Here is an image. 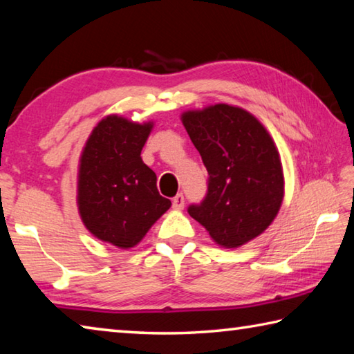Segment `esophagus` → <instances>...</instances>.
Listing matches in <instances>:
<instances>
[{
	"mask_svg": "<svg viewBox=\"0 0 354 354\" xmlns=\"http://www.w3.org/2000/svg\"><path fill=\"white\" fill-rule=\"evenodd\" d=\"M171 204H173V209H175V210H183L184 209V195L178 194L175 198L171 199Z\"/></svg>",
	"mask_w": 354,
	"mask_h": 354,
	"instance_id": "34e87169",
	"label": "esophagus"
}]
</instances>
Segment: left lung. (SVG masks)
<instances>
[{
    "label": "left lung",
    "instance_id": "8db88e82",
    "mask_svg": "<svg viewBox=\"0 0 354 354\" xmlns=\"http://www.w3.org/2000/svg\"><path fill=\"white\" fill-rule=\"evenodd\" d=\"M181 122L209 173L207 196L189 214L218 246L240 248L271 226L285 196L274 139L254 114L215 104L187 110Z\"/></svg>",
    "mask_w": 354,
    "mask_h": 354
}]
</instances>
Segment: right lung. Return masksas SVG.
I'll return each mask as SVG.
<instances>
[{"label":"right lung","mask_w":354,"mask_h":354,"mask_svg":"<svg viewBox=\"0 0 354 354\" xmlns=\"http://www.w3.org/2000/svg\"><path fill=\"white\" fill-rule=\"evenodd\" d=\"M155 122L108 114L93 128L79 159L77 207L89 234L119 249L140 243L167 210L156 173L140 158Z\"/></svg>","instance_id":"right-lung-1"}]
</instances>
